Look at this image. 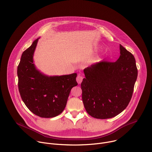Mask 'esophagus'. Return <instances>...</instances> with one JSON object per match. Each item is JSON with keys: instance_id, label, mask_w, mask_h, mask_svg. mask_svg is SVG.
<instances>
[{"instance_id": "1", "label": "esophagus", "mask_w": 152, "mask_h": 152, "mask_svg": "<svg viewBox=\"0 0 152 152\" xmlns=\"http://www.w3.org/2000/svg\"><path fill=\"white\" fill-rule=\"evenodd\" d=\"M83 79V76L81 75H78V76L76 77V81L78 83H80L82 81Z\"/></svg>"}]
</instances>
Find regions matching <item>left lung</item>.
Wrapping results in <instances>:
<instances>
[{
    "mask_svg": "<svg viewBox=\"0 0 152 152\" xmlns=\"http://www.w3.org/2000/svg\"><path fill=\"white\" fill-rule=\"evenodd\" d=\"M116 62L100 61L84 69L82 101L87 113L99 119L113 118L131 100L138 70L134 55L120 45Z\"/></svg>",
    "mask_w": 152,
    "mask_h": 152,
    "instance_id": "8db88e82",
    "label": "left lung"
}]
</instances>
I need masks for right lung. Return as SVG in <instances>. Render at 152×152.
Segmentation results:
<instances>
[{
	"label": "right lung",
	"instance_id": "right-lung-1",
	"mask_svg": "<svg viewBox=\"0 0 152 152\" xmlns=\"http://www.w3.org/2000/svg\"><path fill=\"white\" fill-rule=\"evenodd\" d=\"M38 40L21 55L17 67L18 90L32 113L42 118H52L59 115L66 107L72 88L77 85V74L48 76L40 73L33 61Z\"/></svg>",
	"mask_w": 152,
	"mask_h": 152
}]
</instances>
